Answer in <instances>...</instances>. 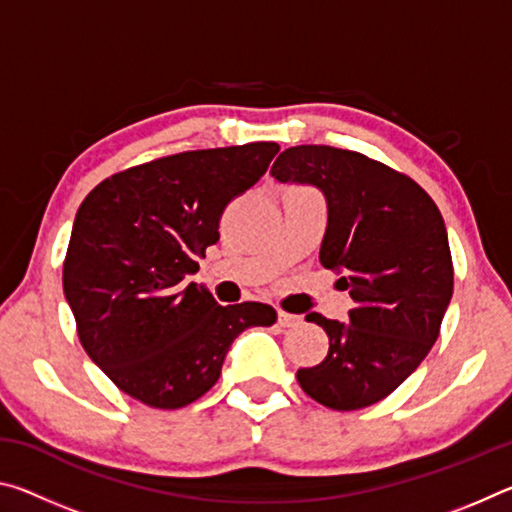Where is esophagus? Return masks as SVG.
<instances>
[{"mask_svg":"<svg viewBox=\"0 0 512 512\" xmlns=\"http://www.w3.org/2000/svg\"><path fill=\"white\" fill-rule=\"evenodd\" d=\"M277 323H280V327H296L300 325V318L287 314V311H277Z\"/></svg>","mask_w":512,"mask_h":512,"instance_id":"obj_1","label":"esophagus"}]
</instances>
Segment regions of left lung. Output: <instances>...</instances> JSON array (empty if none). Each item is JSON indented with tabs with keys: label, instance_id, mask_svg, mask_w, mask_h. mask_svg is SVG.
<instances>
[{
	"label": "left lung",
	"instance_id": "left-lung-1",
	"mask_svg": "<svg viewBox=\"0 0 512 512\" xmlns=\"http://www.w3.org/2000/svg\"><path fill=\"white\" fill-rule=\"evenodd\" d=\"M271 176L311 185L327 203L320 264L336 268L354 307L348 323L307 314L329 336L327 357L298 370L311 400L357 411L391 395L427 357L454 291L447 228L409 176L334 146H291Z\"/></svg>",
	"mask_w": 512,
	"mask_h": 512
}]
</instances>
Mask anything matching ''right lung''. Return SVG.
<instances>
[{
    "mask_svg": "<svg viewBox=\"0 0 512 512\" xmlns=\"http://www.w3.org/2000/svg\"><path fill=\"white\" fill-rule=\"evenodd\" d=\"M280 146L187 151L126 169L85 196L69 239L63 291L88 357L126 395L183 409L216 384L232 341L271 327L264 302L223 307L183 284L219 241L232 198L264 176Z\"/></svg>",
    "mask_w": 512,
    "mask_h": 512,
    "instance_id": "1",
    "label": "right lung"
}]
</instances>
